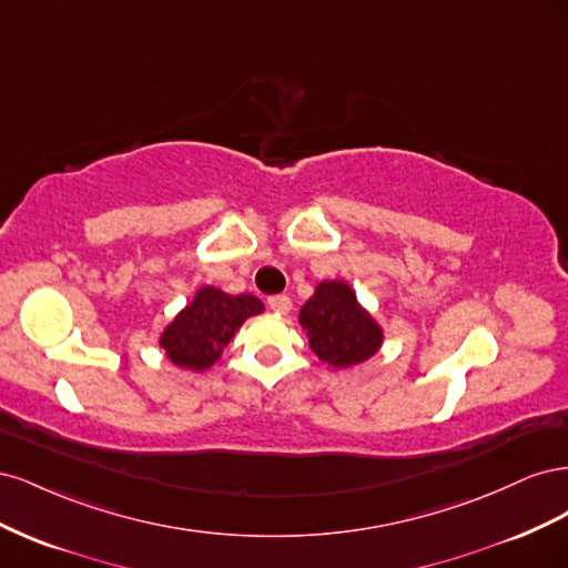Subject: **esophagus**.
Returning <instances> with one entry per match:
<instances>
[{"mask_svg":"<svg viewBox=\"0 0 568 568\" xmlns=\"http://www.w3.org/2000/svg\"><path fill=\"white\" fill-rule=\"evenodd\" d=\"M267 303H270V307L274 313H280V315H286L288 311H291V298L288 296H284V294H280V296H270L267 298Z\"/></svg>","mask_w":568,"mask_h":568,"instance_id":"1","label":"esophagus"}]
</instances>
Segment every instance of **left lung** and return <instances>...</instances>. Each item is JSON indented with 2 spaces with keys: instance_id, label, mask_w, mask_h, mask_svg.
<instances>
[{
  "instance_id": "obj_1",
  "label": "left lung",
  "mask_w": 568,
  "mask_h": 568,
  "mask_svg": "<svg viewBox=\"0 0 568 568\" xmlns=\"http://www.w3.org/2000/svg\"><path fill=\"white\" fill-rule=\"evenodd\" d=\"M301 324L313 353L334 367L363 363L382 346V329L343 282H322L301 307Z\"/></svg>"
}]
</instances>
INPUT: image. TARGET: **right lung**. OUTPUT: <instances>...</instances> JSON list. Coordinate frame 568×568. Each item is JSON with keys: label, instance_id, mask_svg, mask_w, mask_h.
<instances>
[{"label": "right lung", "instance_id": "1", "mask_svg": "<svg viewBox=\"0 0 568 568\" xmlns=\"http://www.w3.org/2000/svg\"><path fill=\"white\" fill-rule=\"evenodd\" d=\"M257 313H263V303L255 296H227L205 286L163 332L161 346L180 367L209 369L239 326Z\"/></svg>", "mask_w": 568, "mask_h": 568}]
</instances>
